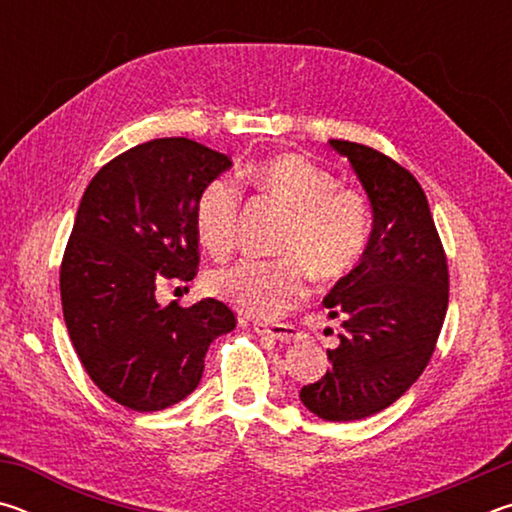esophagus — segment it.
I'll return each instance as SVG.
<instances>
[{
	"label": "esophagus",
	"instance_id": "esophagus-1",
	"mask_svg": "<svg viewBox=\"0 0 512 512\" xmlns=\"http://www.w3.org/2000/svg\"><path fill=\"white\" fill-rule=\"evenodd\" d=\"M253 329L257 334H266L271 336V339H277V341H300L302 339V332L298 327L293 325H284V323H277V325H264V323H255Z\"/></svg>",
	"mask_w": 512,
	"mask_h": 512
}]
</instances>
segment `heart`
Returning a JSON list of instances; mask_svg holds the SVG:
<instances>
[{"instance_id":"b5f03b06","label":"heart","mask_w":512,"mask_h":512,"mask_svg":"<svg viewBox=\"0 0 512 512\" xmlns=\"http://www.w3.org/2000/svg\"><path fill=\"white\" fill-rule=\"evenodd\" d=\"M246 178L293 210L282 237L284 257H244L210 275L214 296L255 318H280L307 296L311 271L336 280L359 262L368 246L372 214L366 196L339 187L336 178L298 153H277L250 167ZM241 194L232 178H214L194 205L196 235L207 253L235 248Z\"/></svg>"}]
</instances>
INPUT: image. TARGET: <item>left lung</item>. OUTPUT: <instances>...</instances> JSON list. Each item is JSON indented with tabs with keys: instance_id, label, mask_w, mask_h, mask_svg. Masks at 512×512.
Returning a JSON list of instances; mask_svg holds the SVG:
<instances>
[{
	"instance_id": "left-lung-1",
	"label": "left lung",
	"mask_w": 512,
	"mask_h": 512,
	"mask_svg": "<svg viewBox=\"0 0 512 512\" xmlns=\"http://www.w3.org/2000/svg\"><path fill=\"white\" fill-rule=\"evenodd\" d=\"M348 158L372 210L359 264L325 296L341 318L332 368L302 386L300 402L318 418L352 422L391 406L422 375L447 314L449 275L427 196L409 171L370 146L329 140Z\"/></svg>"
}]
</instances>
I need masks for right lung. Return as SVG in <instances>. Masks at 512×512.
Listing matches in <instances>:
<instances>
[{
    "label": "right lung",
    "instance_id": "add662e5",
    "mask_svg": "<svg viewBox=\"0 0 512 512\" xmlns=\"http://www.w3.org/2000/svg\"><path fill=\"white\" fill-rule=\"evenodd\" d=\"M230 167L219 151L162 137L110 160L81 198L60 266L63 316L85 372L126 409L185 400L210 343L237 325L214 298L192 307L155 300L162 280H194L196 198Z\"/></svg>",
    "mask_w": 512,
    "mask_h": 512
}]
</instances>
